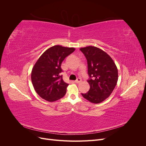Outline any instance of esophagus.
<instances>
[{
    "label": "esophagus",
    "mask_w": 146,
    "mask_h": 146,
    "mask_svg": "<svg viewBox=\"0 0 146 146\" xmlns=\"http://www.w3.org/2000/svg\"><path fill=\"white\" fill-rule=\"evenodd\" d=\"M81 81H82L81 78H78L77 79V80H76V81H75V82H76V83H80Z\"/></svg>",
    "instance_id": "esophagus-1"
}]
</instances>
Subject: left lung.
I'll return each instance as SVG.
<instances>
[{
    "label": "left lung",
    "mask_w": 146,
    "mask_h": 146,
    "mask_svg": "<svg viewBox=\"0 0 146 146\" xmlns=\"http://www.w3.org/2000/svg\"><path fill=\"white\" fill-rule=\"evenodd\" d=\"M88 63V82L90 89L82 95L94 104H99L110 96L115 88L118 71L115 63L107 53L94 46L80 48Z\"/></svg>",
    "instance_id": "obj_1"
}]
</instances>
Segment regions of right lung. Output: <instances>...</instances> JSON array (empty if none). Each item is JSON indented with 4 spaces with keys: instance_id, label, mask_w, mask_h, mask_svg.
<instances>
[{
    "instance_id": "right-lung-1",
    "label": "right lung",
    "mask_w": 146,
    "mask_h": 146,
    "mask_svg": "<svg viewBox=\"0 0 146 146\" xmlns=\"http://www.w3.org/2000/svg\"><path fill=\"white\" fill-rule=\"evenodd\" d=\"M74 50L73 47L54 46L44 52L34 65L31 79L35 91L43 99L54 102L66 94L69 84L63 80L61 65Z\"/></svg>"
}]
</instances>
